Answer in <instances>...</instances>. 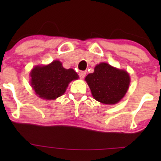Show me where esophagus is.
<instances>
[{
	"label": "esophagus",
	"mask_w": 161,
	"mask_h": 161,
	"mask_svg": "<svg viewBox=\"0 0 161 161\" xmlns=\"http://www.w3.org/2000/svg\"><path fill=\"white\" fill-rule=\"evenodd\" d=\"M86 72L85 71H80L79 72V76H80V78H83L84 77L86 76Z\"/></svg>",
	"instance_id": "esophagus-1"
}]
</instances>
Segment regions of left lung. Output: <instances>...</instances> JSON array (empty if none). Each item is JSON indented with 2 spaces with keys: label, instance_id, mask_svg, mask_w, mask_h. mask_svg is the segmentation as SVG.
I'll return each instance as SVG.
<instances>
[{
  "label": "left lung",
  "instance_id": "left-lung-1",
  "mask_svg": "<svg viewBox=\"0 0 161 161\" xmlns=\"http://www.w3.org/2000/svg\"><path fill=\"white\" fill-rule=\"evenodd\" d=\"M85 80L93 97L107 105L119 102L127 92L130 82L129 74L125 70L104 62L97 65L93 73L88 75Z\"/></svg>",
  "mask_w": 161,
  "mask_h": 161
}]
</instances>
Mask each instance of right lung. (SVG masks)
Returning <instances> with one entry per match:
<instances>
[{
    "instance_id": "obj_1",
    "label": "right lung",
    "mask_w": 161,
    "mask_h": 161,
    "mask_svg": "<svg viewBox=\"0 0 161 161\" xmlns=\"http://www.w3.org/2000/svg\"><path fill=\"white\" fill-rule=\"evenodd\" d=\"M31 85L36 95L55 100L64 94L69 83L79 77L72 69H65L58 60L45 66H36L30 73Z\"/></svg>"
}]
</instances>
